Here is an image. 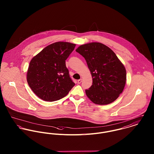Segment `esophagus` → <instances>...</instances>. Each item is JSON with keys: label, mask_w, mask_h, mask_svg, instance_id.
<instances>
[{"label": "esophagus", "mask_w": 154, "mask_h": 154, "mask_svg": "<svg viewBox=\"0 0 154 154\" xmlns=\"http://www.w3.org/2000/svg\"><path fill=\"white\" fill-rule=\"evenodd\" d=\"M82 79H80L78 80V84H80L82 82Z\"/></svg>", "instance_id": "1"}]
</instances>
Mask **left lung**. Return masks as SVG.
<instances>
[{
	"label": "left lung",
	"mask_w": 154,
	"mask_h": 154,
	"mask_svg": "<svg viewBox=\"0 0 154 154\" xmlns=\"http://www.w3.org/2000/svg\"><path fill=\"white\" fill-rule=\"evenodd\" d=\"M76 51L85 58L92 76V85L85 90L88 98L99 105L114 102L125 87L124 65L110 48L101 43L82 44Z\"/></svg>",
	"instance_id": "left-lung-1"
}]
</instances>
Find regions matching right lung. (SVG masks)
<instances>
[{"instance_id": "add662e5", "label": "right lung", "mask_w": 154, "mask_h": 154, "mask_svg": "<svg viewBox=\"0 0 154 154\" xmlns=\"http://www.w3.org/2000/svg\"><path fill=\"white\" fill-rule=\"evenodd\" d=\"M76 44L59 42L45 47L31 60L26 73L29 87L40 99L55 101L67 95L75 85L66 60Z\"/></svg>"}]
</instances>
